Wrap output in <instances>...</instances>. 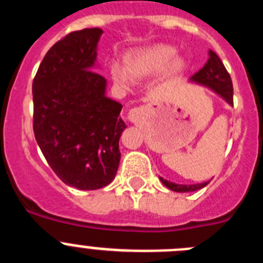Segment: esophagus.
<instances>
[{
    "mask_svg": "<svg viewBox=\"0 0 263 263\" xmlns=\"http://www.w3.org/2000/svg\"><path fill=\"white\" fill-rule=\"evenodd\" d=\"M143 115V109L142 108H133L127 111V120L132 121V122H136L141 116Z\"/></svg>",
    "mask_w": 263,
    "mask_h": 263,
    "instance_id": "obj_1",
    "label": "esophagus"
}]
</instances>
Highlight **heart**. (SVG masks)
<instances>
[{
  "label": "heart",
  "instance_id": "b5f03b06",
  "mask_svg": "<svg viewBox=\"0 0 263 263\" xmlns=\"http://www.w3.org/2000/svg\"><path fill=\"white\" fill-rule=\"evenodd\" d=\"M175 55L173 46L162 43L136 48L126 55V66L111 63V79L121 87H129L133 78H147L162 71L166 76H175L184 68V62Z\"/></svg>",
  "mask_w": 263,
  "mask_h": 263
}]
</instances>
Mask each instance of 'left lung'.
Segmentation results:
<instances>
[{
    "mask_svg": "<svg viewBox=\"0 0 263 263\" xmlns=\"http://www.w3.org/2000/svg\"><path fill=\"white\" fill-rule=\"evenodd\" d=\"M190 81H194L196 84L204 85V87L212 89L215 93L221 96L229 105H233V85L232 79L228 73L227 68L222 64L221 59L216 55V52L210 51V59L205 63V66L196 72ZM160 182L163 183L168 190L175 192H194L205 187L208 182L197 183V184H178V183L168 182L166 179L159 178Z\"/></svg>",
    "mask_w": 263,
    "mask_h": 263,
    "instance_id": "obj_1",
    "label": "left lung"
}]
</instances>
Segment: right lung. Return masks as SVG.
Returning <instances> with one entry per match:
<instances>
[{"label":"right lung","mask_w":263,"mask_h":263,"mask_svg":"<svg viewBox=\"0 0 263 263\" xmlns=\"http://www.w3.org/2000/svg\"><path fill=\"white\" fill-rule=\"evenodd\" d=\"M101 34L93 27L60 39L32 81V127L42 154L62 182L84 191L115 179L126 127L122 105L106 97L105 78L93 71Z\"/></svg>","instance_id":"add662e5"}]
</instances>
